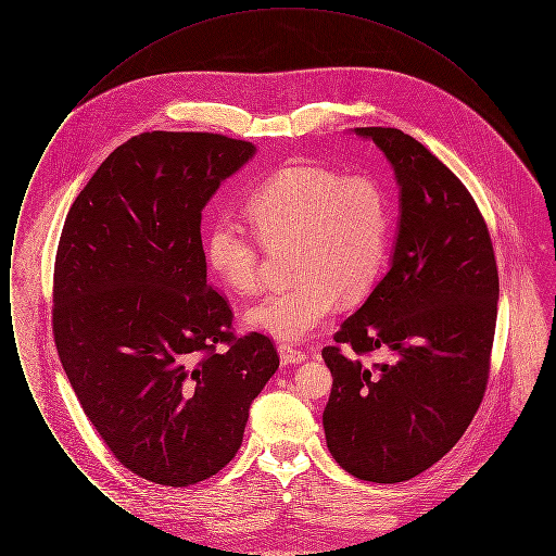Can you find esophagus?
<instances>
[{"instance_id":"1","label":"esophagus","mask_w":556,"mask_h":556,"mask_svg":"<svg viewBox=\"0 0 556 556\" xmlns=\"http://www.w3.org/2000/svg\"><path fill=\"white\" fill-rule=\"evenodd\" d=\"M306 352L300 350V348H293L290 344L279 345V358L283 365H298V363H304L306 361Z\"/></svg>"}]
</instances>
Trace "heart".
Here are the masks:
<instances>
[{"instance_id":"1","label":"heart","mask_w":556,"mask_h":556,"mask_svg":"<svg viewBox=\"0 0 556 556\" xmlns=\"http://www.w3.org/2000/svg\"><path fill=\"white\" fill-rule=\"evenodd\" d=\"M245 216L254 235L231 216L212 223L206 261L227 290L250 295L261 290L263 245L291 243L295 283L245 313L250 327L281 342L311 338L336 313L340 295L361 300L386 258L390 204L386 189L367 175L291 166L250 193Z\"/></svg>"}]
</instances>
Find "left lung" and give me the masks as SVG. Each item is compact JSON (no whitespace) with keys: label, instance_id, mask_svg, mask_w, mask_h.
Returning a JSON list of instances; mask_svg holds the SVG:
<instances>
[{"label":"left lung","instance_id":"obj_1","mask_svg":"<svg viewBox=\"0 0 556 556\" xmlns=\"http://www.w3.org/2000/svg\"><path fill=\"white\" fill-rule=\"evenodd\" d=\"M394 166L400 225L390 270L323 348L333 375L327 448L350 476L424 473L467 431L483 400L498 313V268L476 200L415 137L358 127ZM388 349L370 368L345 357Z\"/></svg>","mask_w":556,"mask_h":556}]
</instances>
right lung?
Listing matches in <instances>:
<instances>
[{
    "instance_id": "obj_1",
    "label": "right lung",
    "mask_w": 556,
    "mask_h": 556,
    "mask_svg": "<svg viewBox=\"0 0 556 556\" xmlns=\"http://www.w3.org/2000/svg\"><path fill=\"white\" fill-rule=\"evenodd\" d=\"M254 152L216 132L135 135L83 187L58 243L62 367L112 454L160 485L216 476L279 367L266 336H233L200 233L204 206Z\"/></svg>"
}]
</instances>
